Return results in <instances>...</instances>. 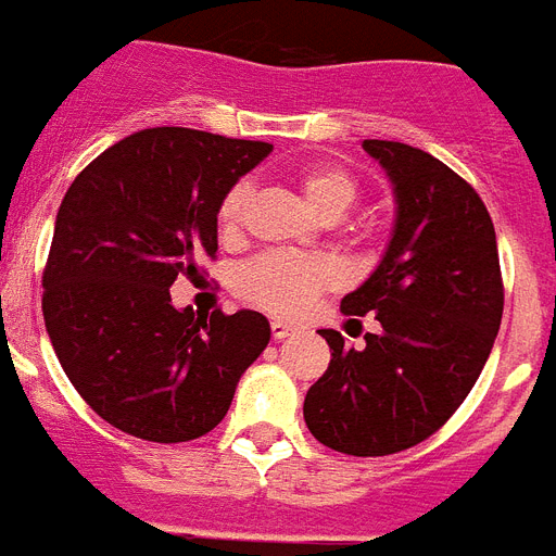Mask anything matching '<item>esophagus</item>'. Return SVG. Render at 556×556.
Masks as SVG:
<instances>
[{"label":"esophagus","instance_id":"esophagus-1","mask_svg":"<svg viewBox=\"0 0 556 556\" xmlns=\"http://www.w3.org/2000/svg\"><path fill=\"white\" fill-rule=\"evenodd\" d=\"M294 332V326L286 324V320H270V334H274V341H282L288 334Z\"/></svg>","mask_w":556,"mask_h":556}]
</instances>
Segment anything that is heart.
Returning <instances> with one entry per match:
<instances>
[{
	"label": "heart",
	"instance_id": "b5f03b06",
	"mask_svg": "<svg viewBox=\"0 0 556 556\" xmlns=\"http://www.w3.org/2000/svg\"><path fill=\"white\" fill-rule=\"evenodd\" d=\"M300 192L308 206L326 218L338 222L353 210L362 186L358 177L338 163L303 165L294 175ZM253 189L250 184H236L224 194L218 206V227L224 236H239L248 222ZM341 265L326 253H291V250H270L248 262L239 274L241 294L274 315H303L324 291H332L341 282Z\"/></svg>",
	"mask_w": 556,
	"mask_h": 556
}]
</instances>
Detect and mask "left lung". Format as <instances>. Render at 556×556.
<instances>
[{
	"label": "left lung",
	"mask_w": 556,
	"mask_h": 556,
	"mask_svg": "<svg viewBox=\"0 0 556 556\" xmlns=\"http://www.w3.org/2000/svg\"><path fill=\"white\" fill-rule=\"evenodd\" d=\"M391 177L396 218L384 256L341 300L376 315L362 350L320 329L332 362L308 388L303 417L344 455H396L431 438L484 370L502 326L504 288L493 218L464 177L405 142L364 139Z\"/></svg>",
	"instance_id": "8db88e82"
}]
</instances>
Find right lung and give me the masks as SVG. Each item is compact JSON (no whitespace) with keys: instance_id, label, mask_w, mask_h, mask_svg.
Segmentation results:
<instances>
[{"instance_id":"obj_1","label":"right lung","mask_w":556,"mask_h":556,"mask_svg":"<svg viewBox=\"0 0 556 556\" xmlns=\"http://www.w3.org/2000/svg\"><path fill=\"white\" fill-rule=\"evenodd\" d=\"M268 142L148 127L92 160L63 198L42 270V320L75 391L134 438L186 443L230 410L268 317L172 306L177 277L218 250V206Z\"/></svg>"}]
</instances>
